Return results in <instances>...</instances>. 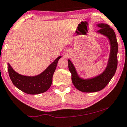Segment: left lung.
<instances>
[{
    "label": "left lung",
    "instance_id": "8db88e82",
    "mask_svg": "<svg viewBox=\"0 0 127 127\" xmlns=\"http://www.w3.org/2000/svg\"><path fill=\"white\" fill-rule=\"evenodd\" d=\"M97 26L100 28L97 32L107 36L110 40L111 45L108 62L104 71L99 76L92 79H82L78 76L70 60H68V68L71 73V80L73 85L78 90L85 93L96 92L103 89L115 74L118 66V44L115 32L107 24H99Z\"/></svg>",
    "mask_w": 127,
    "mask_h": 127
}]
</instances>
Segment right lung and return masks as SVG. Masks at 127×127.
<instances>
[{"mask_svg": "<svg viewBox=\"0 0 127 127\" xmlns=\"http://www.w3.org/2000/svg\"><path fill=\"white\" fill-rule=\"evenodd\" d=\"M61 56L58 57L41 74L36 76H22L16 73L8 64L9 77L12 82L17 88L29 95H38L45 91L51 87L53 76L56 68L58 61Z\"/></svg>", "mask_w": 127, "mask_h": 127, "instance_id": "right-lung-1", "label": "right lung"}]
</instances>
